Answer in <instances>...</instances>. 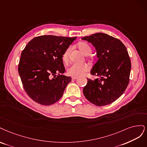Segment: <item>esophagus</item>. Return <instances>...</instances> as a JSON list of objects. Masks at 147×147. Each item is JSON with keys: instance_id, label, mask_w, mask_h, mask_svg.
<instances>
[{"instance_id": "obj_1", "label": "esophagus", "mask_w": 147, "mask_h": 147, "mask_svg": "<svg viewBox=\"0 0 147 147\" xmlns=\"http://www.w3.org/2000/svg\"><path fill=\"white\" fill-rule=\"evenodd\" d=\"M78 78V77H73V78H72V79L75 80V79H77Z\"/></svg>"}]
</instances>
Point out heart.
I'll return each instance as SVG.
<instances>
[{"instance_id": "obj_1", "label": "heart", "mask_w": 147, "mask_h": 147, "mask_svg": "<svg viewBox=\"0 0 147 147\" xmlns=\"http://www.w3.org/2000/svg\"><path fill=\"white\" fill-rule=\"evenodd\" d=\"M78 48L85 55H88L92 53V49L87 42L81 41L77 45ZM70 53V48H68L65 51L62 56L61 60L64 64H67L69 61V55ZM88 67L86 65L82 64H73L71 65L67 69V73L70 76L78 77L82 75L84 73L88 71Z\"/></svg>"}]
</instances>
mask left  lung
<instances>
[{
  "label": "left lung",
  "instance_id": "1",
  "mask_svg": "<svg viewBox=\"0 0 147 147\" xmlns=\"http://www.w3.org/2000/svg\"><path fill=\"white\" fill-rule=\"evenodd\" d=\"M95 48L98 60L90 73L99 78H87L83 93L87 100L98 106L116 101L124 93L129 82L131 63L126 48L116 38L103 33L84 36Z\"/></svg>",
  "mask_w": 147,
  "mask_h": 147
}]
</instances>
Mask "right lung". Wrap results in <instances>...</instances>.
I'll return each mask as SVG.
<instances>
[{
  "mask_svg": "<svg viewBox=\"0 0 147 147\" xmlns=\"http://www.w3.org/2000/svg\"><path fill=\"white\" fill-rule=\"evenodd\" d=\"M76 38L42 35L28 42L21 55L18 73L24 89L32 100L49 106L62 96L71 78L62 74L65 69L61 56Z\"/></svg>",
  "mask_w": 147,
  "mask_h": 147,
  "instance_id": "1",
  "label": "right lung"
}]
</instances>
